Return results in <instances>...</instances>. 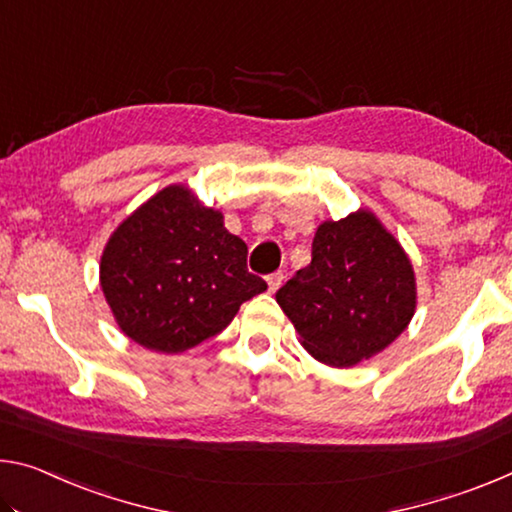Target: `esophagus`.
Listing matches in <instances>:
<instances>
[{
  "label": "esophagus",
  "instance_id": "obj_1",
  "mask_svg": "<svg viewBox=\"0 0 512 512\" xmlns=\"http://www.w3.org/2000/svg\"><path fill=\"white\" fill-rule=\"evenodd\" d=\"M282 280H285V275H282L280 271H278V273L266 275V285H269V291H271V294H273V291H278V287L282 285Z\"/></svg>",
  "mask_w": 512,
  "mask_h": 512
}]
</instances>
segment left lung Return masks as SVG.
<instances>
[{
  "instance_id": "obj_1",
  "label": "left lung",
  "mask_w": 512,
  "mask_h": 512,
  "mask_svg": "<svg viewBox=\"0 0 512 512\" xmlns=\"http://www.w3.org/2000/svg\"><path fill=\"white\" fill-rule=\"evenodd\" d=\"M275 300L307 353L353 367L394 342L415 314V271L401 243L367 209L319 225L312 262Z\"/></svg>"
}]
</instances>
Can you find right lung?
Returning a JSON list of instances; mask_svg holds the SVG:
<instances>
[{
    "mask_svg": "<svg viewBox=\"0 0 512 512\" xmlns=\"http://www.w3.org/2000/svg\"><path fill=\"white\" fill-rule=\"evenodd\" d=\"M248 246L191 189L166 186L111 234L100 285L120 330L157 353H182L221 332L266 289Z\"/></svg>",
    "mask_w": 512,
    "mask_h": 512,
    "instance_id": "right-lung-1",
    "label": "right lung"
}]
</instances>
